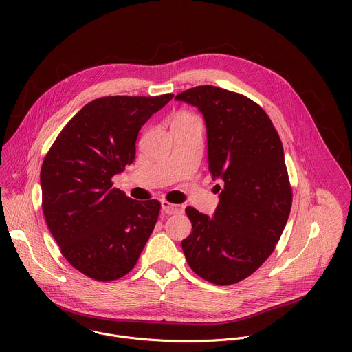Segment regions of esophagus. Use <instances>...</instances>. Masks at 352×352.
Wrapping results in <instances>:
<instances>
[{"label":"esophagus","instance_id":"esophagus-1","mask_svg":"<svg viewBox=\"0 0 352 352\" xmlns=\"http://www.w3.org/2000/svg\"><path fill=\"white\" fill-rule=\"evenodd\" d=\"M184 205H174V204H170L168 200H162V210L166 213V214H181L184 213Z\"/></svg>","mask_w":352,"mask_h":352}]
</instances>
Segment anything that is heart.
<instances>
[{"label":"heart","mask_w":352,"mask_h":352,"mask_svg":"<svg viewBox=\"0 0 352 352\" xmlns=\"http://www.w3.org/2000/svg\"><path fill=\"white\" fill-rule=\"evenodd\" d=\"M190 121H199L196 116H193L189 111H179L175 114V117L173 118L174 124H181V122H190Z\"/></svg>","instance_id":"b5f03b06"}]
</instances>
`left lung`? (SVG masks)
<instances>
[{
	"mask_svg": "<svg viewBox=\"0 0 352 352\" xmlns=\"http://www.w3.org/2000/svg\"><path fill=\"white\" fill-rule=\"evenodd\" d=\"M175 98L204 114L209 171L224 181L213 219L185 209L192 232L182 250L199 277L231 285L267 261L287 224L292 188L283 143L266 111L241 93L204 85Z\"/></svg>",
	"mask_w": 352,
	"mask_h": 352,
	"instance_id": "8db88e82",
	"label": "left lung"
}]
</instances>
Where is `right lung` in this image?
<instances>
[{
  "instance_id": "obj_1",
  "label": "right lung",
  "mask_w": 352,
  "mask_h": 352,
  "mask_svg": "<svg viewBox=\"0 0 352 352\" xmlns=\"http://www.w3.org/2000/svg\"><path fill=\"white\" fill-rule=\"evenodd\" d=\"M173 97L96 98L69 120L44 157L47 227L71 266L96 281L128 274L155 230L159 200L125 196L113 186V177L133 163L140 128Z\"/></svg>"
}]
</instances>
